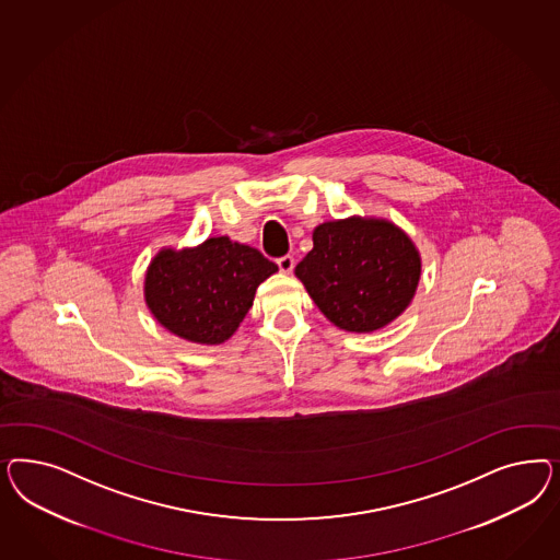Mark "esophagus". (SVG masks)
<instances>
[{"label": "esophagus", "mask_w": 560, "mask_h": 560, "mask_svg": "<svg viewBox=\"0 0 560 560\" xmlns=\"http://www.w3.org/2000/svg\"><path fill=\"white\" fill-rule=\"evenodd\" d=\"M277 265H279V269L283 272L293 271V267H295V260H293V256L285 255L281 256V258H277Z\"/></svg>", "instance_id": "esophagus-1"}]
</instances>
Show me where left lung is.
I'll list each match as a JSON object with an SVG mask.
<instances>
[{
  "label": "left lung",
  "instance_id": "1",
  "mask_svg": "<svg viewBox=\"0 0 560 560\" xmlns=\"http://www.w3.org/2000/svg\"><path fill=\"white\" fill-rule=\"evenodd\" d=\"M295 277L324 316L347 332H375L394 323L421 281V253L384 218L324 221Z\"/></svg>",
  "mask_w": 560,
  "mask_h": 560
}]
</instances>
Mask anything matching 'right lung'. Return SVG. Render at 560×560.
Returning a JSON list of instances; mask_svg holds the SVG:
<instances>
[{"label":"right lung","mask_w":560,"mask_h":560,"mask_svg":"<svg viewBox=\"0 0 560 560\" xmlns=\"http://www.w3.org/2000/svg\"><path fill=\"white\" fill-rule=\"evenodd\" d=\"M279 267L228 236L197 246L160 248L145 271L143 300L168 332L197 345H221L236 332L256 288Z\"/></svg>","instance_id":"right-lung-1"}]
</instances>
